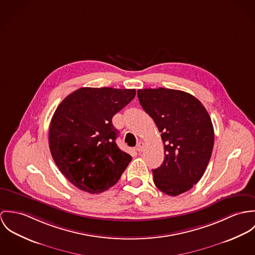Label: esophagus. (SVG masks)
I'll use <instances>...</instances> for the list:
<instances>
[{"label":"esophagus","instance_id":"34e87169","mask_svg":"<svg viewBox=\"0 0 255 255\" xmlns=\"http://www.w3.org/2000/svg\"><path fill=\"white\" fill-rule=\"evenodd\" d=\"M143 146H144V143H143L142 141L138 142V144H137V150H138V151H141V150L143 149Z\"/></svg>","mask_w":255,"mask_h":255}]
</instances>
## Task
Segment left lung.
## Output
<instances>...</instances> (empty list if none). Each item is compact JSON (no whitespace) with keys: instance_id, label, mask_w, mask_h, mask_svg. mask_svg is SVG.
Wrapping results in <instances>:
<instances>
[{"instance_id":"8db88e82","label":"left lung","mask_w":255,"mask_h":255,"mask_svg":"<svg viewBox=\"0 0 255 255\" xmlns=\"http://www.w3.org/2000/svg\"><path fill=\"white\" fill-rule=\"evenodd\" d=\"M138 98L164 144V160L152 170L155 186L172 197L191 190L201 179L213 149L214 129L207 111L197 98L179 90L141 89Z\"/></svg>"}]
</instances>
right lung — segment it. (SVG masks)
Listing matches in <instances>:
<instances>
[{
    "label": "right lung",
    "mask_w": 255,
    "mask_h": 255,
    "mask_svg": "<svg viewBox=\"0 0 255 255\" xmlns=\"http://www.w3.org/2000/svg\"><path fill=\"white\" fill-rule=\"evenodd\" d=\"M135 96V89L85 87L57 107L49 129L50 150L58 169L79 190H109L132 160L115 142L113 117Z\"/></svg>",
    "instance_id": "add662e5"
}]
</instances>
